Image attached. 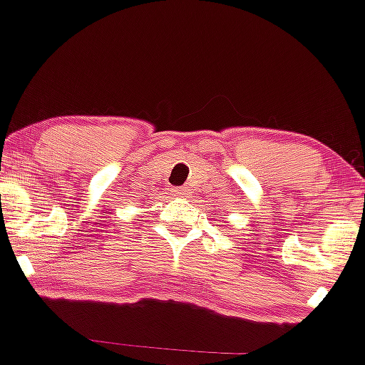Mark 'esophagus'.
<instances>
[{
    "label": "esophagus",
    "mask_w": 365,
    "mask_h": 365,
    "mask_svg": "<svg viewBox=\"0 0 365 365\" xmlns=\"http://www.w3.org/2000/svg\"><path fill=\"white\" fill-rule=\"evenodd\" d=\"M175 194L178 197H189L190 196V189H189V187H176Z\"/></svg>",
    "instance_id": "1"
}]
</instances>
